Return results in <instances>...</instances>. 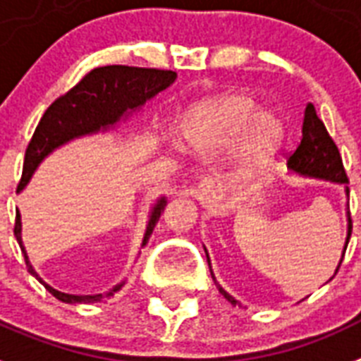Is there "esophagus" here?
Returning <instances> with one entry per match:
<instances>
[{"label":"esophagus","mask_w":361,"mask_h":361,"mask_svg":"<svg viewBox=\"0 0 361 361\" xmlns=\"http://www.w3.org/2000/svg\"><path fill=\"white\" fill-rule=\"evenodd\" d=\"M223 178L219 173H210L202 177L199 186L193 190V195L202 202V204H214L223 197Z\"/></svg>","instance_id":"esophagus-1"}]
</instances>
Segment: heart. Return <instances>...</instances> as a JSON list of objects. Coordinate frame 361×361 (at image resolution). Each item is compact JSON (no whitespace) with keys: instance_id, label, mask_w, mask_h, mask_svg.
<instances>
[{"instance_id":"b5f03b06","label":"heart","mask_w":361,"mask_h":361,"mask_svg":"<svg viewBox=\"0 0 361 361\" xmlns=\"http://www.w3.org/2000/svg\"><path fill=\"white\" fill-rule=\"evenodd\" d=\"M255 110V101L241 94L221 95L208 101L197 110L192 125H188V142L197 149L212 147L221 138L240 130ZM282 138L284 125L275 112H258L247 127V145L255 160L260 162L275 153Z\"/></svg>"}]
</instances>
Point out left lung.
Wrapping results in <instances>:
<instances>
[{"instance_id":"obj_1","label":"left lung","mask_w":361,"mask_h":361,"mask_svg":"<svg viewBox=\"0 0 361 361\" xmlns=\"http://www.w3.org/2000/svg\"><path fill=\"white\" fill-rule=\"evenodd\" d=\"M288 168L293 169L295 173L308 175V177H317V178H326V180H332V183L339 184H348L347 173H345L343 160H341V154H339L338 145L334 144V140L329 134L326 127H324L323 121L319 120V116L315 112V106L312 103L306 105L305 110V120H302V138H300V144L297 145L293 153H290L288 157ZM348 195V188L345 190ZM350 234H353V219H350V212H348V231H347V241H345V251H347L348 240H350ZM207 251V249H204ZM208 266H210V258H208ZM341 262L339 260L338 269L341 267ZM336 269V273H338ZM210 275H212L214 282H216V276L212 273V267H210ZM217 290L219 293L225 297V299L231 302V305L236 306L238 300L228 295L227 291L223 290L221 286L217 284Z\"/></svg>"}]
</instances>
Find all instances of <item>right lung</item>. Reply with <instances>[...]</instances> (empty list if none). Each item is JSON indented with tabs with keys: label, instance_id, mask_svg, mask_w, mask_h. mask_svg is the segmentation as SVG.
Masks as SVG:
<instances>
[{
	"label": "right lung",
	"instance_id": "add662e5",
	"mask_svg": "<svg viewBox=\"0 0 361 361\" xmlns=\"http://www.w3.org/2000/svg\"><path fill=\"white\" fill-rule=\"evenodd\" d=\"M177 73L171 70H159V68H136V66H99L94 68L86 73L82 79L77 82L71 90L56 97L51 105L38 121L31 142L25 149V159H23L22 178L18 183V192L25 188L29 183L32 171L37 169L38 164L51 153L59 145L66 144L70 140L85 136V134L97 133L101 129H109L112 125L123 118L129 110H136L142 106L147 99L159 92L166 90L175 80ZM166 208V199H159L153 207V212L149 217L147 231H145L144 241L145 245L153 232L154 225L159 221L160 214ZM14 236H16L20 249L25 258L27 271L37 279L40 284H44L49 293L55 299L68 302V305H77V302H97V300H109L114 291L121 288L116 286L112 291L99 295H70L56 291L55 288L47 286L32 269L27 258L25 247L22 243V221H20V212H16V221H14Z\"/></svg>",
	"mask_w": 361,
	"mask_h": 361
}]
</instances>
